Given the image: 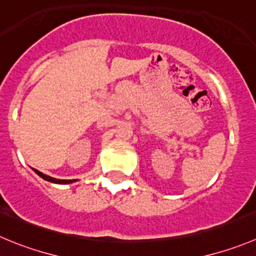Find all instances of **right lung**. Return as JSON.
I'll return each instance as SVG.
<instances>
[{"instance_id": "obj_1", "label": "right lung", "mask_w": 256, "mask_h": 256, "mask_svg": "<svg viewBox=\"0 0 256 256\" xmlns=\"http://www.w3.org/2000/svg\"><path fill=\"white\" fill-rule=\"evenodd\" d=\"M35 173L38 174L39 176H42V179H45V180H48V182H52V183H56V184H69V183H74L77 182V179H56V178H52V176H46V174L42 173V172L36 170V169H34Z\"/></svg>"}]
</instances>
